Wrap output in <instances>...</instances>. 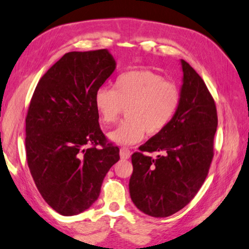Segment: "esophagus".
<instances>
[{"label": "esophagus", "instance_id": "1", "mask_svg": "<svg viewBox=\"0 0 249 249\" xmlns=\"http://www.w3.org/2000/svg\"><path fill=\"white\" fill-rule=\"evenodd\" d=\"M130 155H131V152H130L128 147H121L120 149V158L121 159L127 160L130 158Z\"/></svg>", "mask_w": 249, "mask_h": 249}]
</instances>
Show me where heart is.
I'll use <instances>...</instances> for the list:
<instances>
[{
    "label": "heart",
    "instance_id": "b5f03b06",
    "mask_svg": "<svg viewBox=\"0 0 249 249\" xmlns=\"http://www.w3.org/2000/svg\"><path fill=\"white\" fill-rule=\"evenodd\" d=\"M181 102L179 87L150 70L121 73L112 89H100L94 97L95 109L105 124L119 120L127 107V120L108 134L112 142L134 144L144 137L160 134L171 124Z\"/></svg>",
    "mask_w": 249,
    "mask_h": 249
}]
</instances>
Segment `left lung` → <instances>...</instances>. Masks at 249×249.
<instances>
[{
	"mask_svg": "<svg viewBox=\"0 0 249 249\" xmlns=\"http://www.w3.org/2000/svg\"><path fill=\"white\" fill-rule=\"evenodd\" d=\"M181 102L167 128L131 156V200L139 210L166 217L186 207L208 176L217 127L214 99L201 76L181 60ZM158 151L152 158L147 153Z\"/></svg>",
	"mask_w": 249,
	"mask_h": 249,
	"instance_id": "left-lung-1",
	"label": "left lung"
}]
</instances>
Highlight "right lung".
I'll use <instances>...</instances> for the list:
<instances>
[{
    "label": "right lung",
    "mask_w": 249,
    "mask_h": 249,
    "mask_svg": "<svg viewBox=\"0 0 249 249\" xmlns=\"http://www.w3.org/2000/svg\"><path fill=\"white\" fill-rule=\"evenodd\" d=\"M116 69L107 49L65 53L39 80L26 116V159L39 193L62 215L99 197L119 147L99 127L94 97Z\"/></svg>",
    "instance_id": "obj_1"
}]
</instances>
